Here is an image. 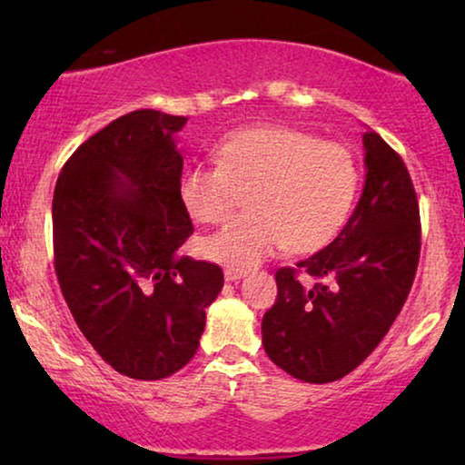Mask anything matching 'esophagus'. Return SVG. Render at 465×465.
<instances>
[{
	"mask_svg": "<svg viewBox=\"0 0 465 465\" xmlns=\"http://www.w3.org/2000/svg\"><path fill=\"white\" fill-rule=\"evenodd\" d=\"M247 275V271H242V269H225V280L227 282H238V280H242V277Z\"/></svg>",
	"mask_w": 465,
	"mask_h": 465,
	"instance_id": "obj_1",
	"label": "esophagus"
}]
</instances>
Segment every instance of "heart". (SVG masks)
I'll return each mask as SVG.
<instances>
[{"instance_id": "1", "label": "heart", "mask_w": 465, "mask_h": 465, "mask_svg": "<svg viewBox=\"0 0 465 465\" xmlns=\"http://www.w3.org/2000/svg\"><path fill=\"white\" fill-rule=\"evenodd\" d=\"M216 165H192L179 199L196 223L229 216L238 192L249 214L203 238L201 253L229 269H251L286 247L314 253L341 232L359 190L354 154L291 126H251L214 148Z\"/></svg>"}]
</instances>
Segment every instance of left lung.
<instances>
[{
	"label": "left lung",
	"instance_id": "obj_1",
	"mask_svg": "<svg viewBox=\"0 0 465 465\" xmlns=\"http://www.w3.org/2000/svg\"><path fill=\"white\" fill-rule=\"evenodd\" d=\"M365 188L328 247L277 269V300L262 343L280 370L303 382L339 381L378 348L396 322L420 262V205L402 157L378 133L362 135ZM318 280L303 287L299 273Z\"/></svg>",
	"mask_w": 465,
	"mask_h": 465
}]
</instances>
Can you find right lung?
I'll return each instance as SVG.
<instances>
[{"mask_svg":"<svg viewBox=\"0 0 465 465\" xmlns=\"http://www.w3.org/2000/svg\"><path fill=\"white\" fill-rule=\"evenodd\" d=\"M188 117L140 109L74 151L52 201L54 269L74 322L122 376L162 381L188 365L223 271L177 258L190 233L179 199Z\"/></svg>","mask_w":465,"mask_h":465,"instance_id":"add662e5","label":"right lung"}]
</instances>
